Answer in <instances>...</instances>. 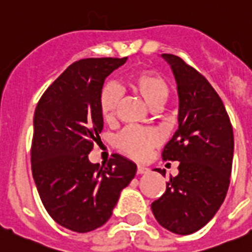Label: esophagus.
<instances>
[{
	"instance_id": "1",
	"label": "esophagus",
	"mask_w": 252,
	"mask_h": 252,
	"mask_svg": "<svg viewBox=\"0 0 252 252\" xmlns=\"http://www.w3.org/2000/svg\"><path fill=\"white\" fill-rule=\"evenodd\" d=\"M149 171V169L145 168V166H142V165H138L137 168V174H145Z\"/></svg>"
}]
</instances>
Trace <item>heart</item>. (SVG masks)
<instances>
[{
  "label": "heart",
  "mask_w": 252,
  "mask_h": 252,
  "mask_svg": "<svg viewBox=\"0 0 252 252\" xmlns=\"http://www.w3.org/2000/svg\"><path fill=\"white\" fill-rule=\"evenodd\" d=\"M129 91L137 94L152 108H159L164 104L169 95V84L161 76L149 70L138 72L126 81ZM122 95L118 87L107 84L99 95V110L102 118L107 123H113L117 118L121 105ZM160 134L152 128H126L118 137V147L123 153L137 160L148 158L150 150L160 144Z\"/></svg>",
  "instance_id": "obj_1"
}]
</instances>
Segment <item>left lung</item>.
<instances>
[{"label":"left lung","instance_id":"left-lung-1","mask_svg":"<svg viewBox=\"0 0 252 252\" xmlns=\"http://www.w3.org/2000/svg\"><path fill=\"white\" fill-rule=\"evenodd\" d=\"M161 56L173 69L179 94V128L161 157L180 163L179 174L170 176L152 211L166 230L189 235L210 221L226 196L234 133L224 103L208 79L178 56ZM155 171L165 176V169Z\"/></svg>","mask_w":252,"mask_h":252}]
</instances>
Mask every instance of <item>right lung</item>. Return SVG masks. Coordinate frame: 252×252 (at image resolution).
Instances as JSON below:
<instances>
[{"instance_id":"right-lung-1","label":"right lung","mask_w":252,"mask_h":252,"mask_svg":"<svg viewBox=\"0 0 252 252\" xmlns=\"http://www.w3.org/2000/svg\"><path fill=\"white\" fill-rule=\"evenodd\" d=\"M124 58H86L70 64L39 99L31 147L32 174L42 204L61 226L88 232L112 216L137 165L112 154L105 165L88 154L100 140L99 95L105 78Z\"/></svg>"}]
</instances>
